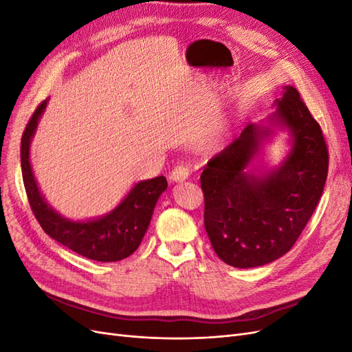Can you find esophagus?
<instances>
[{
	"mask_svg": "<svg viewBox=\"0 0 352 352\" xmlns=\"http://www.w3.org/2000/svg\"><path fill=\"white\" fill-rule=\"evenodd\" d=\"M189 176V167L186 164H177L172 173H170V180L172 182H184Z\"/></svg>",
	"mask_w": 352,
	"mask_h": 352,
	"instance_id": "esophagus-1",
	"label": "esophagus"
}]
</instances>
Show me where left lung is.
I'll return each instance as SVG.
<instances>
[{
	"mask_svg": "<svg viewBox=\"0 0 352 352\" xmlns=\"http://www.w3.org/2000/svg\"><path fill=\"white\" fill-rule=\"evenodd\" d=\"M283 89L267 124L250 123L201 173L207 235L233 267H258L289 251L324 189L329 154L322 127L294 87ZM274 129L288 131L292 151L279 168L255 175L246 167Z\"/></svg>",
	"mask_w": 352,
	"mask_h": 352,
	"instance_id": "obj_1",
	"label": "left lung"
}]
</instances>
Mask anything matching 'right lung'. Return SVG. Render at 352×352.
<instances>
[{
    "label": "right lung",
    "mask_w": 352,
    "mask_h": 352,
    "mask_svg": "<svg viewBox=\"0 0 352 352\" xmlns=\"http://www.w3.org/2000/svg\"><path fill=\"white\" fill-rule=\"evenodd\" d=\"M42 101L22 136L20 162H22L23 184L32 211L48 236L56 239L69 250L95 261H120L136 251L150 226L157 201L167 188L164 176L141 180L131 192L109 214L98 219L73 221L50 207L32 172L29 146L35 135L38 122L47 107Z\"/></svg>",
    "instance_id": "right-lung-1"
}]
</instances>
